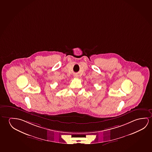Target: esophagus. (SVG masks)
<instances>
[{"instance_id": "obj_1", "label": "esophagus", "mask_w": 152, "mask_h": 152, "mask_svg": "<svg viewBox=\"0 0 152 152\" xmlns=\"http://www.w3.org/2000/svg\"><path fill=\"white\" fill-rule=\"evenodd\" d=\"M74 77H76V78H77L78 76H77V75H75V76H74Z\"/></svg>"}]
</instances>
